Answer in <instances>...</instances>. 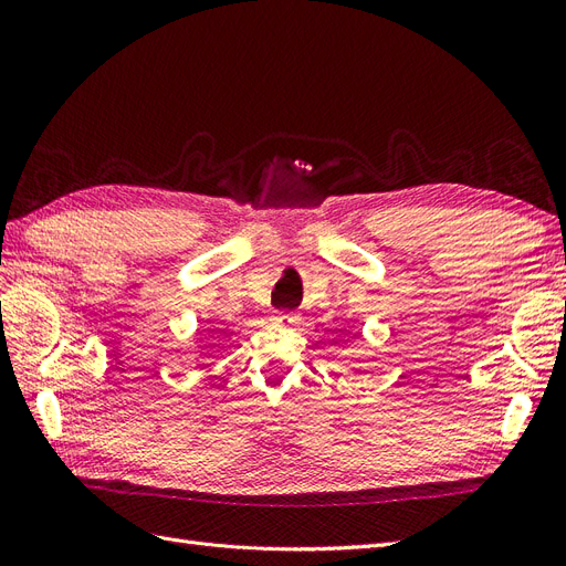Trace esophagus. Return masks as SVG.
<instances>
[{
    "instance_id": "1",
    "label": "esophagus",
    "mask_w": 566,
    "mask_h": 566,
    "mask_svg": "<svg viewBox=\"0 0 566 566\" xmlns=\"http://www.w3.org/2000/svg\"><path fill=\"white\" fill-rule=\"evenodd\" d=\"M273 321L281 323V325H295L300 321V314H295V312H279L276 316H273Z\"/></svg>"
}]
</instances>
